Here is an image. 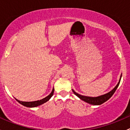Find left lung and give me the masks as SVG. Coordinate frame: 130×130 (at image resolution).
Instances as JSON below:
<instances>
[{"instance_id": "left-lung-1", "label": "left lung", "mask_w": 130, "mask_h": 130, "mask_svg": "<svg viewBox=\"0 0 130 130\" xmlns=\"http://www.w3.org/2000/svg\"><path fill=\"white\" fill-rule=\"evenodd\" d=\"M122 77V73L120 76V78L119 80L118 83L117 84L116 86H115V88L112 90H111V91L109 92L108 93H106L105 94H103V95H99L98 97H89V96H84V95H82L80 94H78L76 92L74 91V90L72 89V91L75 94L77 95L78 98H79L81 100L84 101V102L89 103V104H92V105H101L103 103H105L106 101H107L108 99H109L111 98L112 95L114 94V93L115 92L116 90L117 89L118 87L119 86V84L120 83V81H121V78Z\"/></svg>"}]
</instances>
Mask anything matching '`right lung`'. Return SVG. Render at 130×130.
Here are the masks:
<instances>
[{
	"label": "right lung",
	"instance_id": "right-lung-1",
	"mask_svg": "<svg viewBox=\"0 0 130 130\" xmlns=\"http://www.w3.org/2000/svg\"><path fill=\"white\" fill-rule=\"evenodd\" d=\"M54 90H55L54 88H53V90H52V92H51L50 94L49 95H48V96H46V98H43V99H41V100L36 101L24 102V101H21L18 100V99H16V101L18 102V103H19L21 104H22V105L26 106V107H37V106L41 105V104H44V103H45L46 102H47V101H49L50 99V98L52 97V95H53Z\"/></svg>",
	"mask_w": 130,
	"mask_h": 130
}]
</instances>
